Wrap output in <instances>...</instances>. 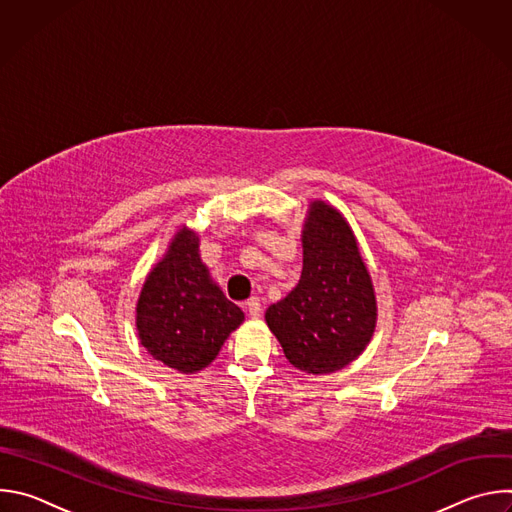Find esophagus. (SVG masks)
Segmentation results:
<instances>
[{
	"instance_id": "1",
	"label": "esophagus",
	"mask_w": 512,
	"mask_h": 512,
	"mask_svg": "<svg viewBox=\"0 0 512 512\" xmlns=\"http://www.w3.org/2000/svg\"><path fill=\"white\" fill-rule=\"evenodd\" d=\"M247 310H249V316L251 318H257L259 314H261V302H259V298H251V300H247Z\"/></svg>"
}]
</instances>
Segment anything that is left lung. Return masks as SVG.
I'll use <instances>...</instances> for the list:
<instances>
[{
	"mask_svg": "<svg viewBox=\"0 0 512 512\" xmlns=\"http://www.w3.org/2000/svg\"><path fill=\"white\" fill-rule=\"evenodd\" d=\"M302 249L298 285L267 308L265 322L296 369L328 375L369 346L377 328L375 285L344 214L324 200L308 206Z\"/></svg>",
	"mask_w": 512,
	"mask_h": 512,
	"instance_id": "8db88e82",
	"label": "left lung"
}]
</instances>
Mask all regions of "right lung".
Returning a JSON list of instances; mask_svg holds the SVG:
<instances>
[{
    "label": "right lung",
    "instance_id": "1",
    "mask_svg": "<svg viewBox=\"0 0 512 512\" xmlns=\"http://www.w3.org/2000/svg\"><path fill=\"white\" fill-rule=\"evenodd\" d=\"M245 320L200 259L198 233L182 225L143 281L135 304L141 346L166 367L194 375Z\"/></svg>",
    "mask_w": 512,
    "mask_h": 512
}]
</instances>
